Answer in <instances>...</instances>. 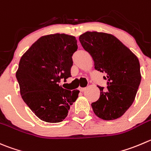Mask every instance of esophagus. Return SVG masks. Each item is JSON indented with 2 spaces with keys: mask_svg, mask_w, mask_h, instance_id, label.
<instances>
[{
  "mask_svg": "<svg viewBox=\"0 0 151 151\" xmlns=\"http://www.w3.org/2000/svg\"><path fill=\"white\" fill-rule=\"evenodd\" d=\"M86 90V88H80V91H82V92H83V91H85Z\"/></svg>",
  "mask_w": 151,
  "mask_h": 151,
  "instance_id": "obj_1",
  "label": "esophagus"
}]
</instances>
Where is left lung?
Wrapping results in <instances>:
<instances>
[{"label": "left lung", "mask_w": 151, "mask_h": 151, "mask_svg": "<svg viewBox=\"0 0 151 151\" xmlns=\"http://www.w3.org/2000/svg\"><path fill=\"white\" fill-rule=\"evenodd\" d=\"M79 40L93 58L95 69L105 73L107 89L98 86L100 96L91 103L93 112L105 120L120 117L134 102L141 82L138 58L112 35L87 32Z\"/></svg>", "instance_id": "left-lung-1"}]
</instances>
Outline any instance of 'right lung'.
<instances>
[{
	"label": "right lung",
	"mask_w": 151,
	"mask_h": 151,
	"mask_svg": "<svg viewBox=\"0 0 151 151\" xmlns=\"http://www.w3.org/2000/svg\"><path fill=\"white\" fill-rule=\"evenodd\" d=\"M75 37L55 34L41 37L22 56L16 78L25 103L41 120L56 123L68 115L79 90L63 88L60 80L71 77Z\"/></svg>",
	"instance_id": "right-lung-1"
}]
</instances>
